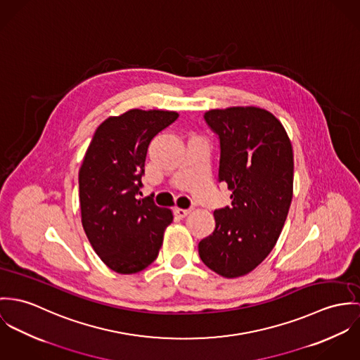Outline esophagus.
<instances>
[{"label": "esophagus", "instance_id": "esophagus-1", "mask_svg": "<svg viewBox=\"0 0 360 360\" xmlns=\"http://www.w3.org/2000/svg\"><path fill=\"white\" fill-rule=\"evenodd\" d=\"M174 212H175V215H176L178 218H185V217L191 212V210H185V208H175V210H174Z\"/></svg>", "mask_w": 360, "mask_h": 360}]
</instances>
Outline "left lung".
Returning a JSON list of instances; mask_svg holds the SVG:
<instances>
[{"mask_svg": "<svg viewBox=\"0 0 360 360\" xmlns=\"http://www.w3.org/2000/svg\"><path fill=\"white\" fill-rule=\"evenodd\" d=\"M219 136V182L232 205L214 211L215 229L199 243L201 261L226 279L254 271L274 250L292 199L290 138L271 112L232 106L204 113Z\"/></svg>", "mask_w": 360, "mask_h": 360, "instance_id": "left-lung-1", "label": "left lung"}]
</instances>
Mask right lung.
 <instances>
[{"label": "right lung", "mask_w": 360, "mask_h": 360, "mask_svg": "<svg viewBox=\"0 0 360 360\" xmlns=\"http://www.w3.org/2000/svg\"><path fill=\"white\" fill-rule=\"evenodd\" d=\"M171 110L131 109L95 131L79 171L81 224L112 271L138 274L159 255L174 215L150 198L138 199L150 141L178 119Z\"/></svg>", "instance_id": "right-lung-1"}]
</instances>
